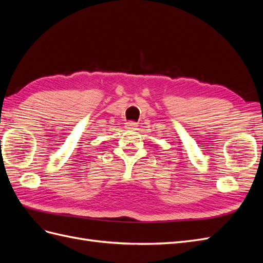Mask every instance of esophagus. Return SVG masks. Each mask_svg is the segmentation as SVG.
<instances>
[{
    "label": "esophagus",
    "mask_w": 263,
    "mask_h": 263,
    "mask_svg": "<svg viewBox=\"0 0 263 263\" xmlns=\"http://www.w3.org/2000/svg\"><path fill=\"white\" fill-rule=\"evenodd\" d=\"M125 127H126V129H129V130H136L137 129V127H138V125H137V123H135V122H127L126 123V125H125Z\"/></svg>",
    "instance_id": "1"
}]
</instances>
